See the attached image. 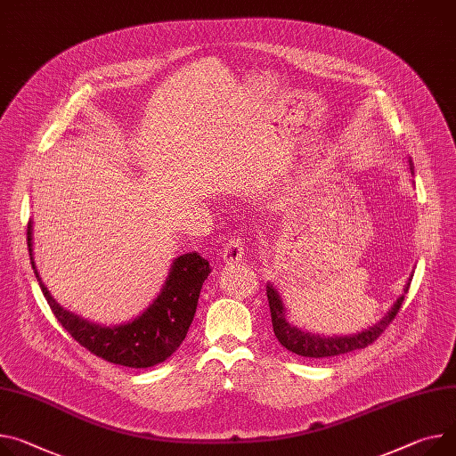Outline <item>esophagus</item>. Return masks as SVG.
Returning a JSON list of instances; mask_svg holds the SVG:
<instances>
[{"label":"esophagus","mask_w":456,"mask_h":456,"mask_svg":"<svg viewBox=\"0 0 456 456\" xmlns=\"http://www.w3.org/2000/svg\"><path fill=\"white\" fill-rule=\"evenodd\" d=\"M244 250H247V247H244V239L239 235H233L224 242L223 257L226 263H237V261H242Z\"/></svg>","instance_id":"1"}]
</instances>
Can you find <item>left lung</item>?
<instances>
[{
  "label": "left lung",
  "mask_w": 456,
  "mask_h": 456,
  "mask_svg": "<svg viewBox=\"0 0 456 456\" xmlns=\"http://www.w3.org/2000/svg\"><path fill=\"white\" fill-rule=\"evenodd\" d=\"M407 290H409V285L405 287V294H407ZM266 296H268L272 327H273L275 338L287 350H290V353L299 354V356H306V358H332V356L353 353V350L369 346L370 343H374L385 332V329H387L393 323V320L396 318V314L400 312L402 303L405 299V296H402L395 303V306L389 310L387 316H385L378 325L370 327L369 330H363V332L353 334V336L325 338V336L303 332V330L296 329L294 325H290L285 318L283 303H281V299H279V294L272 285H266Z\"/></svg>",
  "instance_id": "left-lung-1"
}]
</instances>
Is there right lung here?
<instances>
[{
    "mask_svg": "<svg viewBox=\"0 0 456 456\" xmlns=\"http://www.w3.org/2000/svg\"><path fill=\"white\" fill-rule=\"evenodd\" d=\"M30 265L42 292L61 327L91 354L110 363L146 369L162 363L183 343L193 322L199 294L209 273V263L199 254H184L175 259L171 273L157 301L133 323L100 327L63 310L49 294L32 259V226H27Z\"/></svg>",
    "mask_w": 456,
    "mask_h": 456,
    "instance_id": "add662e5",
    "label": "right lung"
}]
</instances>
